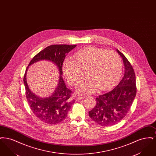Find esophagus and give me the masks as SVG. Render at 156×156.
<instances>
[{"label": "esophagus", "instance_id": "34e87169", "mask_svg": "<svg viewBox=\"0 0 156 156\" xmlns=\"http://www.w3.org/2000/svg\"><path fill=\"white\" fill-rule=\"evenodd\" d=\"M85 98V96H81V97H77V98H76V99L77 100H81V99H83V98Z\"/></svg>", "mask_w": 156, "mask_h": 156}]
</instances>
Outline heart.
<instances>
[{
    "instance_id": "heart-1",
    "label": "heart",
    "mask_w": 156,
    "mask_h": 156,
    "mask_svg": "<svg viewBox=\"0 0 156 156\" xmlns=\"http://www.w3.org/2000/svg\"><path fill=\"white\" fill-rule=\"evenodd\" d=\"M75 61L64 60L62 71L68 82L75 85L83 78L86 71L88 77L76 87L80 94H89L99 87L101 90L111 88L122 74V64L119 55L113 51L96 47H88L75 52Z\"/></svg>"
}]
</instances>
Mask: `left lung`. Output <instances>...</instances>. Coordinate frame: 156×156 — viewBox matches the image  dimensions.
<instances>
[{
    "label": "left lung",
    "instance_id": "obj_1",
    "mask_svg": "<svg viewBox=\"0 0 156 156\" xmlns=\"http://www.w3.org/2000/svg\"><path fill=\"white\" fill-rule=\"evenodd\" d=\"M116 51L123 60L124 76L114 89L97 98L95 106L89 112V117L101 126H112L123 119L130 111L136 94L133 67L122 52Z\"/></svg>",
    "mask_w": 156,
    "mask_h": 156
}]
</instances>
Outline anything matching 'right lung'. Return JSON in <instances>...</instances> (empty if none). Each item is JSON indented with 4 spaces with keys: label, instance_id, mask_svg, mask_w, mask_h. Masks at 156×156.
I'll list each match as a JSON object with an SVG mask.
<instances>
[{
    "label": "right lung",
    "instance_id": "1",
    "mask_svg": "<svg viewBox=\"0 0 156 156\" xmlns=\"http://www.w3.org/2000/svg\"><path fill=\"white\" fill-rule=\"evenodd\" d=\"M76 45L54 44L45 48L37 54L30 61L31 64L40 60L45 59L53 62L59 69V84L56 90L50 97L42 98L34 95L29 89L26 81V68L24 75V84L26 97L30 109L37 118L47 124H57L67 118L74 100L70 98L73 91L68 89L62 77V64L67 54L71 51Z\"/></svg>",
    "mask_w": 156,
    "mask_h": 156
}]
</instances>
